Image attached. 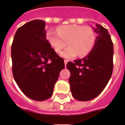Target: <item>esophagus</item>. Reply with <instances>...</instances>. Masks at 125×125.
Instances as JSON below:
<instances>
[{"label": "esophagus", "mask_w": 125, "mask_h": 125, "mask_svg": "<svg viewBox=\"0 0 125 125\" xmlns=\"http://www.w3.org/2000/svg\"><path fill=\"white\" fill-rule=\"evenodd\" d=\"M67 62H68V60H64V63H65V65L66 66L67 63Z\"/></svg>", "instance_id": "esophagus-1"}]
</instances>
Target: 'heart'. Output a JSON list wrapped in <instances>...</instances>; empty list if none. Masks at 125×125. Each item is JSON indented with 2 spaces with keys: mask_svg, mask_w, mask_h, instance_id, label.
Segmentation results:
<instances>
[{
  "mask_svg": "<svg viewBox=\"0 0 125 125\" xmlns=\"http://www.w3.org/2000/svg\"><path fill=\"white\" fill-rule=\"evenodd\" d=\"M46 38L56 52H60L68 45L60 54L64 58L71 59L78 54L80 56L88 54L95 45L96 36L91 26L69 24L59 26L57 32L49 29Z\"/></svg>",
  "mask_w": 125,
  "mask_h": 125,
  "instance_id": "1",
  "label": "heart"
}]
</instances>
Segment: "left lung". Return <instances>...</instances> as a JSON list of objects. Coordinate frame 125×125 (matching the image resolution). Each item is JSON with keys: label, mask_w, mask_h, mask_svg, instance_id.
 <instances>
[{"label": "left lung", "mask_w": 125, "mask_h": 125, "mask_svg": "<svg viewBox=\"0 0 125 125\" xmlns=\"http://www.w3.org/2000/svg\"><path fill=\"white\" fill-rule=\"evenodd\" d=\"M94 30L97 37L89 54L67 64L71 73L69 79L71 91L78 101L95 99L104 89L112 74L114 47L110 36L99 24H96Z\"/></svg>", "instance_id": "left-lung-1"}]
</instances>
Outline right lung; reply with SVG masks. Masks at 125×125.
I'll list each match as a JSON object with an SVG mask.
<instances>
[{
  "label": "right lung",
  "mask_w": 125,
  "mask_h": 125,
  "mask_svg": "<svg viewBox=\"0 0 125 125\" xmlns=\"http://www.w3.org/2000/svg\"><path fill=\"white\" fill-rule=\"evenodd\" d=\"M45 22L31 21L17 29L11 45L12 72L17 84L37 101L52 96L64 61L46 38Z\"/></svg>",
  "instance_id": "add662e5"
}]
</instances>
